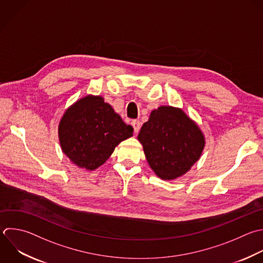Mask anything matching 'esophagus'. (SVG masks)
Segmentation results:
<instances>
[{"label": "esophagus", "instance_id": "34e87169", "mask_svg": "<svg viewBox=\"0 0 263 263\" xmlns=\"http://www.w3.org/2000/svg\"><path fill=\"white\" fill-rule=\"evenodd\" d=\"M132 125H133V127H134L135 133L138 134L139 130H140V126H141L140 121H139V120H133V121H132Z\"/></svg>", "mask_w": 263, "mask_h": 263}]
</instances>
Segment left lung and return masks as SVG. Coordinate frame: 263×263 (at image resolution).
<instances>
[{
    "label": "left lung",
    "mask_w": 263,
    "mask_h": 263,
    "mask_svg": "<svg viewBox=\"0 0 263 263\" xmlns=\"http://www.w3.org/2000/svg\"><path fill=\"white\" fill-rule=\"evenodd\" d=\"M138 140L149 165L163 180H173L188 172L204 147L198 126L182 110L170 106L151 112Z\"/></svg>",
    "instance_id": "obj_1"
}]
</instances>
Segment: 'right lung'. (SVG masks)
<instances>
[{"label":"right lung","mask_w":263,"mask_h":263,"mask_svg":"<svg viewBox=\"0 0 263 263\" xmlns=\"http://www.w3.org/2000/svg\"><path fill=\"white\" fill-rule=\"evenodd\" d=\"M133 132V126L125 124L102 97L93 96L70 107L59 126L64 153L79 167L89 171L102 165Z\"/></svg>","instance_id":"add662e5"}]
</instances>
